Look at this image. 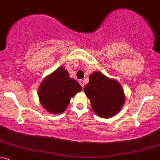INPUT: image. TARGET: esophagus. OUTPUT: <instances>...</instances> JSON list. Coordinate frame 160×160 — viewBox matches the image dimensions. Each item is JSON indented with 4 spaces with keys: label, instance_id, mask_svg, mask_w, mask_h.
Returning <instances> with one entry per match:
<instances>
[{
    "label": "esophagus",
    "instance_id": "34e87169",
    "mask_svg": "<svg viewBox=\"0 0 160 160\" xmlns=\"http://www.w3.org/2000/svg\"><path fill=\"white\" fill-rule=\"evenodd\" d=\"M79 84H81V86H82V88H84V82L83 80H80L79 81Z\"/></svg>",
    "mask_w": 160,
    "mask_h": 160
}]
</instances>
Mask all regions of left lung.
<instances>
[{
  "mask_svg": "<svg viewBox=\"0 0 160 160\" xmlns=\"http://www.w3.org/2000/svg\"><path fill=\"white\" fill-rule=\"evenodd\" d=\"M84 91L90 99L93 110L102 118L117 114L125 102L124 92L119 82L99 71L90 76L89 83L85 85Z\"/></svg>",
  "mask_w": 160,
  "mask_h": 160,
  "instance_id": "left-lung-1",
  "label": "left lung"
}]
</instances>
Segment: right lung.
Instances as JSON below:
<instances>
[{"mask_svg": "<svg viewBox=\"0 0 160 160\" xmlns=\"http://www.w3.org/2000/svg\"><path fill=\"white\" fill-rule=\"evenodd\" d=\"M82 86L71 78L64 67H59L46 76L39 88V99L51 114H61L69 106L70 99L82 91Z\"/></svg>", "mask_w": 160, "mask_h": 160, "instance_id": "right-lung-1", "label": "right lung"}]
</instances>
